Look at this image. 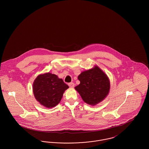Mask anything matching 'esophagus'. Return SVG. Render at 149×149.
<instances>
[{"mask_svg":"<svg viewBox=\"0 0 149 149\" xmlns=\"http://www.w3.org/2000/svg\"><path fill=\"white\" fill-rule=\"evenodd\" d=\"M69 86L70 87V88H73V87H74V85H75V84H74V83H69Z\"/></svg>","mask_w":149,"mask_h":149,"instance_id":"esophagus-1","label":"esophagus"}]
</instances>
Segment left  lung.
<instances>
[{"mask_svg": "<svg viewBox=\"0 0 149 149\" xmlns=\"http://www.w3.org/2000/svg\"><path fill=\"white\" fill-rule=\"evenodd\" d=\"M78 79L80 83L75 89L84 102L94 106L106 98L110 89V81L106 74L99 67L82 72Z\"/></svg>", "mask_w": 149, "mask_h": 149, "instance_id": "8db88e82", "label": "left lung"}]
</instances>
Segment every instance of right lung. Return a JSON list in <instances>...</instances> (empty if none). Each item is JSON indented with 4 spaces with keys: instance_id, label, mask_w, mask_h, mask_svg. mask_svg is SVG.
<instances>
[{
    "instance_id": "obj_1",
    "label": "right lung",
    "mask_w": 149,
    "mask_h": 149,
    "mask_svg": "<svg viewBox=\"0 0 149 149\" xmlns=\"http://www.w3.org/2000/svg\"><path fill=\"white\" fill-rule=\"evenodd\" d=\"M69 88L62 79L55 74L47 72L39 75L33 84V92L36 99L48 108L57 105L64 92Z\"/></svg>"
}]
</instances>
